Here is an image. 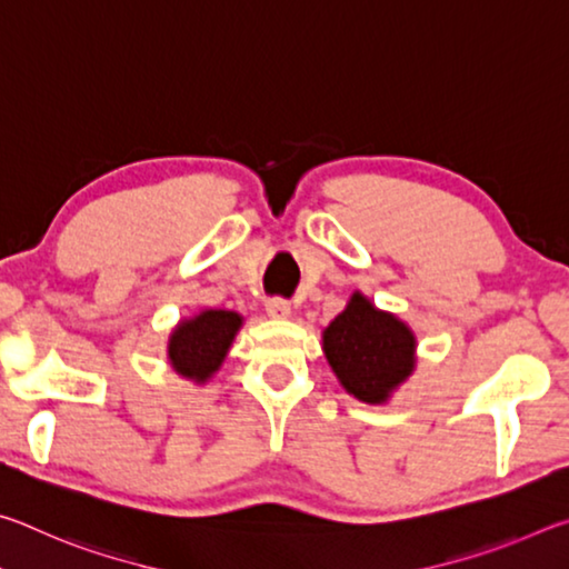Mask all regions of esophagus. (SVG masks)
Returning a JSON list of instances; mask_svg holds the SVG:
<instances>
[{
	"label": "esophagus",
	"mask_w": 569,
	"mask_h": 569,
	"mask_svg": "<svg viewBox=\"0 0 569 569\" xmlns=\"http://www.w3.org/2000/svg\"><path fill=\"white\" fill-rule=\"evenodd\" d=\"M266 311L271 319H288V316H291V303H288L286 298H268Z\"/></svg>",
	"instance_id": "obj_1"
}]
</instances>
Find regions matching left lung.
<instances>
[{"mask_svg":"<svg viewBox=\"0 0 569 569\" xmlns=\"http://www.w3.org/2000/svg\"><path fill=\"white\" fill-rule=\"evenodd\" d=\"M323 349L343 389L369 403L387 401L413 369L411 331L361 293L323 331Z\"/></svg>","mask_w":569,"mask_h":569,"instance_id":"obj_1","label":"left lung"}]
</instances>
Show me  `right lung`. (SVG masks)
<instances>
[{
  "mask_svg": "<svg viewBox=\"0 0 569 569\" xmlns=\"http://www.w3.org/2000/svg\"><path fill=\"white\" fill-rule=\"evenodd\" d=\"M240 329V316L233 311H203L182 321L170 336V361L182 377L206 381L223 363L228 346Z\"/></svg>",
  "mask_w": 569,
  "mask_h": 569,
  "instance_id": "add662e5",
  "label": "right lung"
}]
</instances>
